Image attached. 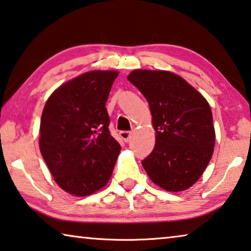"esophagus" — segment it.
Masks as SVG:
<instances>
[{
  "mask_svg": "<svg viewBox=\"0 0 251 251\" xmlns=\"http://www.w3.org/2000/svg\"><path fill=\"white\" fill-rule=\"evenodd\" d=\"M119 136H121L123 140L127 143L130 140V137H132V132H128V130H122V132L119 133Z\"/></svg>",
  "mask_w": 251,
  "mask_h": 251,
  "instance_id": "esophagus-1",
  "label": "esophagus"
}]
</instances>
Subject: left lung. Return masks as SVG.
<instances>
[{
    "label": "left lung",
    "instance_id": "1",
    "mask_svg": "<svg viewBox=\"0 0 251 251\" xmlns=\"http://www.w3.org/2000/svg\"><path fill=\"white\" fill-rule=\"evenodd\" d=\"M127 79L149 101L155 146L142 165L151 180L169 192L191 188L208 166L216 143L206 99L180 75L135 69Z\"/></svg>",
    "mask_w": 251,
    "mask_h": 251
}]
</instances>
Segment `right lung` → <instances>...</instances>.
Listing matches in <instances>:
<instances>
[{
    "instance_id": "obj_1",
    "label": "right lung",
    "mask_w": 251,
    "mask_h": 251,
    "mask_svg": "<svg viewBox=\"0 0 251 251\" xmlns=\"http://www.w3.org/2000/svg\"><path fill=\"white\" fill-rule=\"evenodd\" d=\"M117 70H91L59 86L45 105L40 152L67 193L87 197L108 183L121 152L106 109Z\"/></svg>"
}]
</instances>
